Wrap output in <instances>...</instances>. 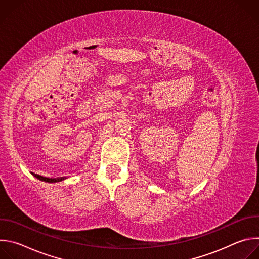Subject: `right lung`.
<instances>
[{
  "instance_id": "obj_1",
  "label": "right lung",
  "mask_w": 259,
  "mask_h": 259,
  "mask_svg": "<svg viewBox=\"0 0 259 259\" xmlns=\"http://www.w3.org/2000/svg\"><path fill=\"white\" fill-rule=\"evenodd\" d=\"M36 178H39L40 180L46 181V182H58L64 179V177H57V178H49V177H45V176H41V175H35Z\"/></svg>"
}]
</instances>
